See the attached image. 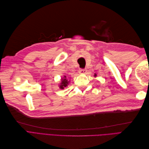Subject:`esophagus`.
I'll use <instances>...</instances> for the list:
<instances>
[{
  "label": "esophagus",
  "mask_w": 149,
  "mask_h": 149,
  "mask_svg": "<svg viewBox=\"0 0 149 149\" xmlns=\"http://www.w3.org/2000/svg\"><path fill=\"white\" fill-rule=\"evenodd\" d=\"M86 69H80L79 70V73H80V74H84V73H86Z\"/></svg>",
  "instance_id": "34e87169"
}]
</instances>
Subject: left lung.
<instances>
[{
	"mask_svg": "<svg viewBox=\"0 0 149 149\" xmlns=\"http://www.w3.org/2000/svg\"><path fill=\"white\" fill-rule=\"evenodd\" d=\"M95 76H96V75H95Z\"/></svg>",
	"mask_w": 149,
	"mask_h": 149,
	"instance_id": "1",
	"label": "left lung"
}]
</instances>
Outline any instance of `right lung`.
Masks as SVG:
<instances>
[{
  "instance_id": "obj_1",
  "label": "right lung",
  "mask_w": 149,
  "mask_h": 149,
  "mask_svg": "<svg viewBox=\"0 0 149 149\" xmlns=\"http://www.w3.org/2000/svg\"><path fill=\"white\" fill-rule=\"evenodd\" d=\"M68 84V80L66 79V76H64V78H62L61 79V83L60 86V87L61 89H63L65 87L67 86Z\"/></svg>"
}]
</instances>
